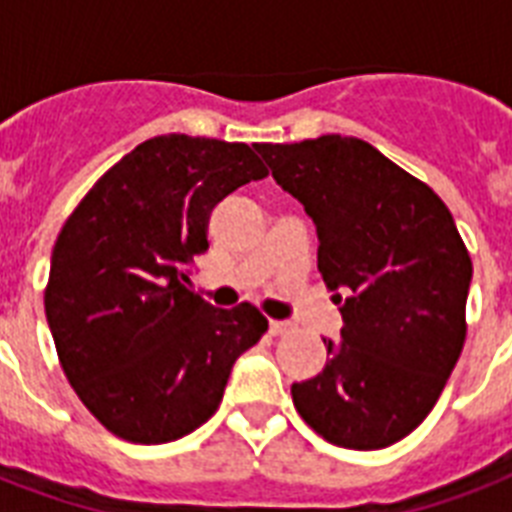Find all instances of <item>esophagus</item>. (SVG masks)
<instances>
[{
  "mask_svg": "<svg viewBox=\"0 0 512 512\" xmlns=\"http://www.w3.org/2000/svg\"><path fill=\"white\" fill-rule=\"evenodd\" d=\"M268 329H271V335H289V332H295V324L292 321H271Z\"/></svg>",
  "mask_w": 512,
  "mask_h": 512,
  "instance_id": "1",
  "label": "esophagus"
}]
</instances>
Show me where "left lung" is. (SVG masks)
Masks as SVG:
<instances>
[{
	"mask_svg": "<svg viewBox=\"0 0 512 512\" xmlns=\"http://www.w3.org/2000/svg\"><path fill=\"white\" fill-rule=\"evenodd\" d=\"M273 180L303 204L319 271L340 305L327 366L292 385L329 444L385 449L436 406L465 345L473 263L452 212L366 140L257 143Z\"/></svg>",
	"mask_w": 512,
	"mask_h": 512,
	"instance_id": "8db88e82",
	"label": "left lung"
}]
</instances>
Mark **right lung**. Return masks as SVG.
Instances as JSON below:
<instances>
[{
	"label": "right lung",
	"mask_w": 512,
	"mask_h": 512,
	"mask_svg": "<svg viewBox=\"0 0 512 512\" xmlns=\"http://www.w3.org/2000/svg\"><path fill=\"white\" fill-rule=\"evenodd\" d=\"M268 170L247 143L159 135L116 162L52 247L44 313L71 388L114 436L167 444L217 412L268 321L193 295L217 201Z\"/></svg>",
	"instance_id": "1"
}]
</instances>
